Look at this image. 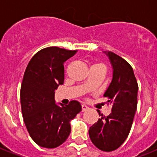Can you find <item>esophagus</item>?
<instances>
[{
    "mask_svg": "<svg viewBox=\"0 0 157 157\" xmlns=\"http://www.w3.org/2000/svg\"><path fill=\"white\" fill-rule=\"evenodd\" d=\"M81 107H82V112H85V111H86V110L88 109V107L85 104L81 105Z\"/></svg>",
    "mask_w": 157,
    "mask_h": 157,
    "instance_id": "esophagus-1",
    "label": "esophagus"
}]
</instances>
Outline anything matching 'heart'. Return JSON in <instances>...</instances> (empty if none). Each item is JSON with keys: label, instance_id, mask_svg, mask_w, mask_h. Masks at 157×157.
Segmentation results:
<instances>
[{"label": "heart", "instance_id": "1", "mask_svg": "<svg viewBox=\"0 0 157 157\" xmlns=\"http://www.w3.org/2000/svg\"><path fill=\"white\" fill-rule=\"evenodd\" d=\"M95 66H103V65H102V64L100 63H96V64H94L92 67H95Z\"/></svg>", "mask_w": 157, "mask_h": 157}]
</instances>
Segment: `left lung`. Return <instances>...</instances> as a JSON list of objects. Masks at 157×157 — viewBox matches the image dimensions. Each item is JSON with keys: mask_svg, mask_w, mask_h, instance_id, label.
Masks as SVG:
<instances>
[{"mask_svg": "<svg viewBox=\"0 0 157 157\" xmlns=\"http://www.w3.org/2000/svg\"><path fill=\"white\" fill-rule=\"evenodd\" d=\"M107 54L113 67V76L105 92L112 112L105 117L98 111L100 119L89 129L91 142L103 151H112L121 146L129 135L138 104L139 86L130 64L112 52Z\"/></svg>", "mask_w": 157, "mask_h": 157, "instance_id": "1", "label": "left lung"}]
</instances>
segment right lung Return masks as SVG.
<instances>
[{
    "mask_svg": "<svg viewBox=\"0 0 157 157\" xmlns=\"http://www.w3.org/2000/svg\"><path fill=\"white\" fill-rule=\"evenodd\" d=\"M76 50L47 47L38 51L23 75L20 101L23 121L36 144L55 148L68 138L71 121L81 111L76 100L60 107L55 104L54 90L64 81V62Z\"/></svg>",
    "mask_w": 157,
    "mask_h": 157,
    "instance_id": "1",
    "label": "right lung"
}]
</instances>
